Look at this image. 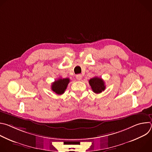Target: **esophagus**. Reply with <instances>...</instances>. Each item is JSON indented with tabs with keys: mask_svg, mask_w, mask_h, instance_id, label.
<instances>
[{
	"mask_svg": "<svg viewBox=\"0 0 152 152\" xmlns=\"http://www.w3.org/2000/svg\"><path fill=\"white\" fill-rule=\"evenodd\" d=\"M76 79H77V80H80L82 79V75H77L76 76Z\"/></svg>",
	"mask_w": 152,
	"mask_h": 152,
	"instance_id": "1",
	"label": "esophagus"
}]
</instances>
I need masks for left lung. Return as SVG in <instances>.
I'll use <instances>...</instances> for the list:
<instances>
[{
  "instance_id": "obj_1",
  "label": "left lung",
  "mask_w": 152,
  "mask_h": 152,
  "mask_svg": "<svg viewBox=\"0 0 152 152\" xmlns=\"http://www.w3.org/2000/svg\"><path fill=\"white\" fill-rule=\"evenodd\" d=\"M89 83L94 93L99 94L105 90V85L103 80L98 77H94L89 80Z\"/></svg>"
}]
</instances>
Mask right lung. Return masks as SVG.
Wrapping results in <instances>:
<instances>
[{"label": "right lung", "instance_id": "obj_1", "mask_svg": "<svg viewBox=\"0 0 152 152\" xmlns=\"http://www.w3.org/2000/svg\"><path fill=\"white\" fill-rule=\"evenodd\" d=\"M69 82L70 79L69 78H59L52 83L51 86L52 90L58 95L62 94L65 92V90H66Z\"/></svg>", "mask_w": 152, "mask_h": 152}]
</instances>
